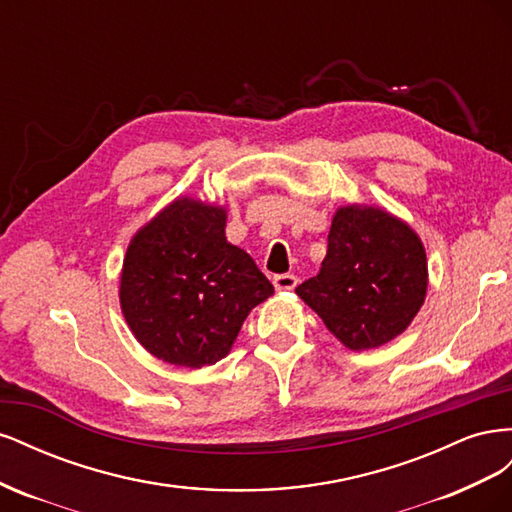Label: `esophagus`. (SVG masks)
<instances>
[{
  "mask_svg": "<svg viewBox=\"0 0 512 512\" xmlns=\"http://www.w3.org/2000/svg\"><path fill=\"white\" fill-rule=\"evenodd\" d=\"M297 284H299L297 275H292V273H282V275H275L273 277L275 290H292Z\"/></svg>",
  "mask_w": 512,
  "mask_h": 512,
  "instance_id": "esophagus-1",
  "label": "esophagus"
}]
</instances>
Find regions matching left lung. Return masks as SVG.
Wrapping results in <instances>:
<instances>
[{
	"label": "left lung",
	"instance_id": "1",
	"mask_svg": "<svg viewBox=\"0 0 512 512\" xmlns=\"http://www.w3.org/2000/svg\"><path fill=\"white\" fill-rule=\"evenodd\" d=\"M297 294L346 348H380L410 327L425 301V247L389 211L339 207L320 273Z\"/></svg>",
	"mask_w": 512,
	"mask_h": 512
}]
</instances>
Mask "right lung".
Segmentation results:
<instances>
[{
    "label": "right lung",
    "mask_w": 512,
    "mask_h": 512,
    "mask_svg": "<svg viewBox=\"0 0 512 512\" xmlns=\"http://www.w3.org/2000/svg\"><path fill=\"white\" fill-rule=\"evenodd\" d=\"M224 228V207L183 196L128 245L121 312L141 346L166 363H218L247 314L273 294L252 256L226 241Z\"/></svg>",
    "instance_id": "right-lung-1"
}]
</instances>
